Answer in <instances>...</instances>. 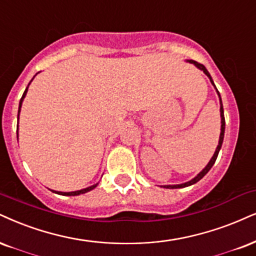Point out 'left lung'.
I'll use <instances>...</instances> for the list:
<instances>
[{
    "label": "left lung",
    "mask_w": 256,
    "mask_h": 256,
    "mask_svg": "<svg viewBox=\"0 0 256 256\" xmlns=\"http://www.w3.org/2000/svg\"><path fill=\"white\" fill-rule=\"evenodd\" d=\"M188 62H191V64H194V66H197V68H200V70L203 71L204 74H206L208 77H209V80H210V82H211V84H212L214 86H215V89H216V91H217V94H218V97H220V134L218 146H217L216 150H215V153H214L212 158H211V159H210L209 164H208V165L205 166L204 168L202 170V171H200V173H198V174L196 176L194 179H191L190 182H184V184H178V185H165V186H164V188H186V186L194 185V184H196V182H200V179L203 178V176H204L205 174H206L208 172L210 171V168H211V167L214 166V164H215L216 159H217V156H218V153H220V147H222V144H223V138H224V130H226L224 112H223V104H222V100H220V92H218V90H217L216 85L214 84V80H212V78H211V76H210V74H209V71H208L206 68H205V66H204L203 64H200V62H194V60H188Z\"/></svg>",
    "instance_id": "obj_1"
}]
</instances>
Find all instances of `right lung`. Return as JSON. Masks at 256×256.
Listing matches in <instances>:
<instances>
[{
    "mask_svg": "<svg viewBox=\"0 0 256 256\" xmlns=\"http://www.w3.org/2000/svg\"><path fill=\"white\" fill-rule=\"evenodd\" d=\"M32 80H30V82H32ZM30 84H28V86H30ZM28 86L26 88V90H24V94H22V97H21V100H20V104H18V114H20L21 106H22V102H24V97H26ZM97 185H98V182H97V184H94V185H91V186H89V188H83V190L72 191V192H60V191H53V190H52V191L56 192V194H62V196H78V194H85V192H89V191H91V190H94V188H96Z\"/></svg>",
    "mask_w": 256,
    "mask_h": 256,
    "instance_id": "obj_1",
    "label": "right lung"
}]
</instances>
